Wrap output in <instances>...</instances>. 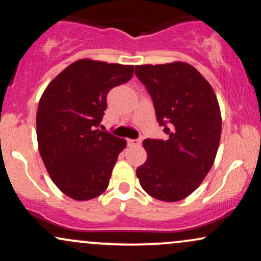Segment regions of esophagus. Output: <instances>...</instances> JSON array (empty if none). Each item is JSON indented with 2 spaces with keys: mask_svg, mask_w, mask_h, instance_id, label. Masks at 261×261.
Segmentation results:
<instances>
[{
  "mask_svg": "<svg viewBox=\"0 0 261 261\" xmlns=\"http://www.w3.org/2000/svg\"><path fill=\"white\" fill-rule=\"evenodd\" d=\"M141 142H142V139H137V140H127V145L128 146H139L141 145Z\"/></svg>",
  "mask_w": 261,
  "mask_h": 261,
  "instance_id": "obj_1",
  "label": "esophagus"
}]
</instances>
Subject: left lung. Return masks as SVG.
<instances>
[{
  "mask_svg": "<svg viewBox=\"0 0 261 261\" xmlns=\"http://www.w3.org/2000/svg\"><path fill=\"white\" fill-rule=\"evenodd\" d=\"M153 100L167 140L146 139L147 160L136 169L141 187L154 199L174 202L201 184L220 145V106L202 74L187 62L135 66Z\"/></svg>",
  "mask_w": 261,
  "mask_h": 261,
  "instance_id": "1",
  "label": "left lung"
}]
</instances>
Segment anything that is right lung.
<instances>
[{
    "label": "right lung",
    "mask_w": 261,
    "mask_h": 261,
    "mask_svg": "<svg viewBox=\"0 0 261 261\" xmlns=\"http://www.w3.org/2000/svg\"><path fill=\"white\" fill-rule=\"evenodd\" d=\"M133 76L131 65L83 59L67 66L41 95L39 152L53 181L71 199H94L109 185L126 141L99 130L100 121L108 93Z\"/></svg>",
    "instance_id": "add662e5"
}]
</instances>
